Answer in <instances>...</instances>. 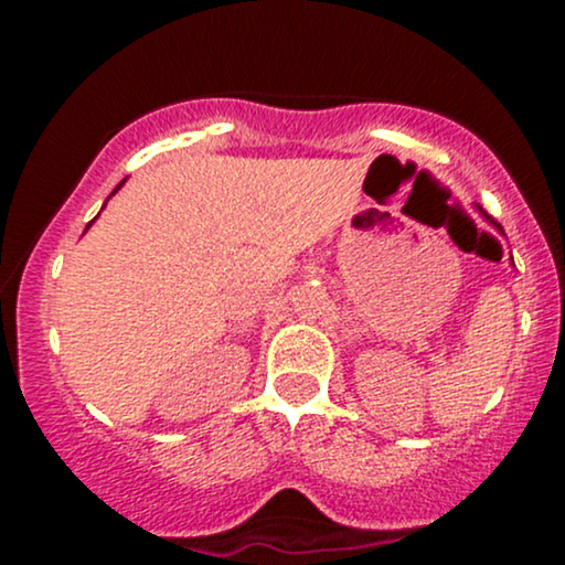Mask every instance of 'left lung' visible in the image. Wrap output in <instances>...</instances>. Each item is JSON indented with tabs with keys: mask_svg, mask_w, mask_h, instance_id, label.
Segmentation results:
<instances>
[{
	"mask_svg": "<svg viewBox=\"0 0 565 565\" xmlns=\"http://www.w3.org/2000/svg\"><path fill=\"white\" fill-rule=\"evenodd\" d=\"M478 212H481V215H483V217H486V220H489V223H491V225H494V228H497V231H499V233H504V231H502V225H499V223H497V220H494V217H491V215H486V212H483V206H478Z\"/></svg>",
	"mask_w": 565,
	"mask_h": 565,
	"instance_id": "1",
	"label": "left lung"
}]
</instances>
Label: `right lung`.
Wrapping results in <instances>:
<instances>
[{
	"instance_id": "obj_1",
	"label": "right lung",
	"mask_w": 565,
	"mask_h": 565,
	"mask_svg": "<svg viewBox=\"0 0 565 565\" xmlns=\"http://www.w3.org/2000/svg\"><path fill=\"white\" fill-rule=\"evenodd\" d=\"M121 185H125V180H121V183H119V185H116V188H114V193H116V191H119V188H121ZM114 193H111V196H114ZM89 225H93V223H89ZM89 225H87V228H89Z\"/></svg>"
}]
</instances>
